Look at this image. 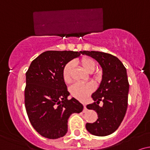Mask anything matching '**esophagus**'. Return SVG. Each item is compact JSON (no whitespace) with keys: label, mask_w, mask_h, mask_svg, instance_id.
<instances>
[{"label":"esophagus","mask_w":150,"mask_h":150,"mask_svg":"<svg viewBox=\"0 0 150 150\" xmlns=\"http://www.w3.org/2000/svg\"><path fill=\"white\" fill-rule=\"evenodd\" d=\"M83 106H84V110H83V111L84 112H85L86 111H87V107H86V104H83Z\"/></svg>","instance_id":"1"}]
</instances>
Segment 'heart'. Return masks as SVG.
Listing matches in <instances>:
<instances>
[{
	"label": "heart",
	"instance_id": "1",
	"mask_svg": "<svg viewBox=\"0 0 150 150\" xmlns=\"http://www.w3.org/2000/svg\"><path fill=\"white\" fill-rule=\"evenodd\" d=\"M80 63L82 68L87 73L93 74L96 68V62L92 58L84 56L80 60ZM73 62H68L64 65L62 71L63 79L65 83L72 82V71H73ZM94 89V85L91 83H76L70 88V93L73 97L79 100H84L87 98Z\"/></svg>",
	"mask_w": 150,
	"mask_h": 150
}]
</instances>
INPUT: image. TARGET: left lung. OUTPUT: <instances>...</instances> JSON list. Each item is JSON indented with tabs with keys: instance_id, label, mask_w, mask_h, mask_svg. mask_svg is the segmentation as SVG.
Returning <instances> with one entry per match:
<instances>
[{
	"instance_id": "obj_1",
	"label": "left lung",
	"mask_w": 150,
	"mask_h": 150,
	"mask_svg": "<svg viewBox=\"0 0 150 150\" xmlns=\"http://www.w3.org/2000/svg\"><path fill=\"white\" fill-rule=\"evenodd\" d=\"M99 62L102 68V80L99 87L92 94L94 102L88 104V109L94 110L98 119L86 124V129L97 136H106L118 129L123 121L128 107L129 83L126 69L116 56L94 51H80ZM100 101L103 106H98Z\"/></svg>"
}]
</instances>
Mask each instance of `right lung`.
Masks as SVG:
<instances>
[{"label":"right lung","mask_w":150,"mask_h":150,"mask_svg":"<svg viewBox=\"0 0 150 150\" xmlns=\"http://www.w3.org/2000/svg\"><path fill=\"white\" fill-rule=\"evenodd\" d=\"M81 52L47 51L32 61L26 73L25 105L31 124L38 133L58 139L68 131V119L80 113L83 106L69 92L62 71L67 63Z\"/></svg>","instance_id":"1"}]
</instances>
